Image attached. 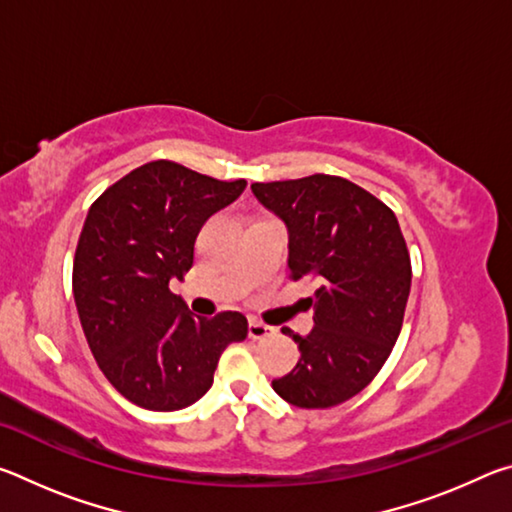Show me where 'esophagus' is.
<instances>
[{
  "instance_id": "obj_1",
  "label": "esophagus",
  "mask_w": 512,
  "mask_h": 512,
  "mask_svg": "<svg viewBox=\"0 0 512 512\" xmlns=\"http://www.w3.org/2000/svg\"><path fill=\"white\" fill-rule=\"evenodd\" d=\"M273 334H275V327H271V325L259 323V320H250V323H248V336L253 341L268 339V336H273Z\"/></svg>"
}]
</instances>
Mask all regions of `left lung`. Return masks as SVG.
<instances>
[{"label": "left lung", "instance_id": "left-lung-1", "mask_svg": "<svg viewBox=\"0 0 512 512\" xmlns=\"http://www.w3.org/2000/svg\"><path fill=\"white\" fill-rule=\"evenodd\" d=\"M250 187L287 223L291 280H318L311 334L282 327L300 359L273 379V391L300 409L348 402L377 377L402 332L411 257L397 216L363 187L327 173Z\"/></svg>", "mask_w": 512, "mask_h": 512}]
</instances>
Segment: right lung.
Instances as JSON below:
<instances>
[{"label":"right lung","instance_id":"1","mask_svg":"<svg viewBox=\"0 0 512 512\" xmlns=\"http://www.w3.org/2000/svg\"><path fill=\"white\" fill-rule=\"evenodd\" d=\"M246 180H216L171 160L126 173L92 203L76 244L72 289L97 366L142 409L178 411L210 391L239 311L194 318L171 293L185 280L203 223L237 201Z\"/></svg>","mask_w":512,"mask_h":512}]
</instances>
